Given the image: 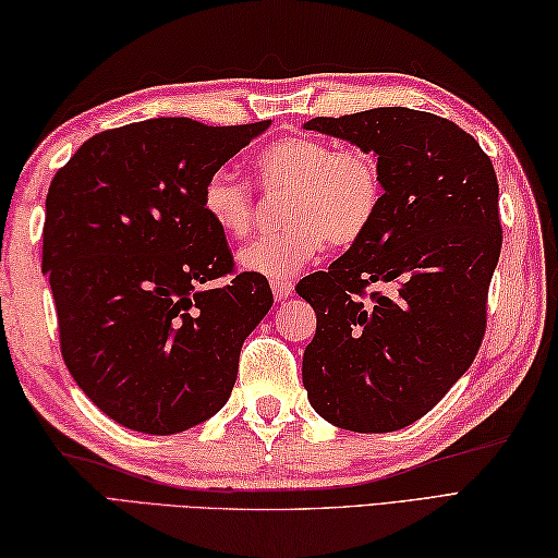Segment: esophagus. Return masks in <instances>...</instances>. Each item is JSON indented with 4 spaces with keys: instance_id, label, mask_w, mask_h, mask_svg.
I'll use <instances>...</instances> for the list:
<instances>
[{
    "instance_id": "esophagus-1",
    "label": "esophagus",
    "mask_w": 558,
    "mask_h": 558,
    "mask_svg": "<svg viewBox=\"0 0 558 558\" xmlns=\"http://www.w3.org/2000/svg\"><path fill=\"white\" fill-rule=\"evenodd\" d=\"M270 290H272V298H276V302H282L290 298L294 286H292V280H272Z\"/></svg>"
}]
</instances>
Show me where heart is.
<instances>
[{
	"instance_id": "b5f03b06",
	"label": "heart",
	"mask_w": 558,
	"mask_h": 558,
	"mask_svg": "<svg viewBox=\"0 0 558 558\" xmlns=\"http://www.w3.org/2000/svg\"><path fill=\"white\" fill-rule=\"evenodd\" d=\"M256 180L266 189H290L282 208L288 228L258 236L236 254L242 270L268 280H290L326 242L357 244L384 204V172L372 150L340 148L310 134L278 138L260 150ZM201 208L230 240H242L254 225L252 189L225 170L206 180Z\"/></svg>"
}]
</instances>
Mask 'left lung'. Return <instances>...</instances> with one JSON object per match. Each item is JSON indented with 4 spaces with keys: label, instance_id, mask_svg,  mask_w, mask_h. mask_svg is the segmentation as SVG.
<instances>
[{
    "label": "left lung",
    "instance_id": "left-lung-1",
    "mask_svg": "<svg viewBox=\"0 0 558 558\" xmlns=\"http://www.w3.org/2000/svg\"><path fill=\"white\" fill-rule=\"evenodd\" d=\"M304 129L372 150L384 204L357 244L300 280L316 312L302 381L340 429L396 432L424 417L482 345L501 254L494 165L458 124L410 108L314 117ZM390 281L393 295L363 300Z\"/></svg>",
    "mask_w": 558,
    "mask_h": 558
}]
</instances>
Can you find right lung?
I'll list each match as a JSON object with an SVG mask.
<instances>
[{"mask_svg":"<svg viewBox=\"0 0 558 558\" xmlns=\"http://www.w3.org/2000/svg\"><path fill=\"white\" fill-rule=\"evenodd\" d=\"M270 120L206 126L158 117L96 134L45 198L43 272L78 388L144 434H180L228 402L244 338L272 306L201 208L213 172Z\"/></svg>","mask_w":558,"mask_h":558,"instance_id":"1","label":"right lung"}]
</instances>
